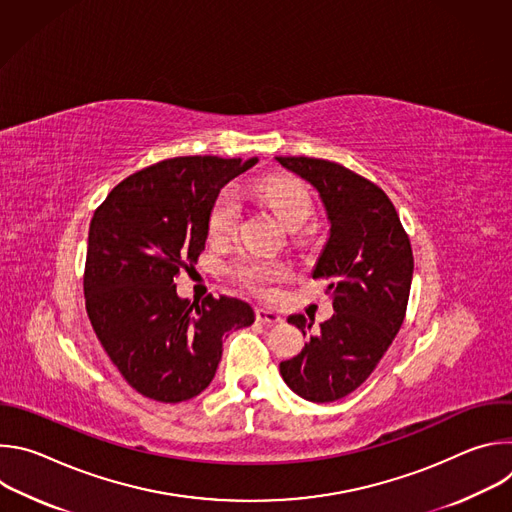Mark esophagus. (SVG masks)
Instances as JSON below:
<instances>
[{
  "label": "esophagus",
  "instance_id": "1",
  "mask_svg": "<svg viewBox=\"0 0 512 512\" xmlns=\"http://www.w3.org/2000/svg\"><path fill=\"white\" fill-rule=\"evenodd\" d=\"M255 314H257V320L263 322V324H279V322H283L281 314H277V312H273L269 308H257Z\"/></svg>",
  "mask_w": 512,
  "mask_h": 512
}]
</instances>
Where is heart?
<instances>
[{
	"instance_id": "heart-1",
	"label": "heart",
	"mask_w": 512,
	"mask_h": 512,
	"mask_svg": "<svg viewBox=\"0 0 512 512\" xmlns=\"http://www.w3.org/2000/svg\"><path fill=\"white\" fill-rule=\"evenodd\" d=\"M255 192L273 208L279 221L287 229H300L312 214V198L308 188L287 176H265L255 184ZM239 218V200L233 190H223L216 196L208 214L210 239H225L235 231ZM235 275L249 289L265 294L271 285L283 281L289 275L287 265L263 257L241 259L235 267Z\"/></svg>"
}]
</instances>
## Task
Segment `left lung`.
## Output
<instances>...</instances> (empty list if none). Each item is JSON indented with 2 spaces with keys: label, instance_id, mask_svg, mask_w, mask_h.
<instances>
[{
  "label": "left lung",
  "instance_id": "8db88e82",
  "mask_svg": "<svg viewBox=\"0 0 512 512\" xmlns=\"http://www.w3.org/2000/svg\"><path fill=\"white\" fill-rule=\"evenodd\" d=\"M306 180L328 218V241L312 277H326L334 316L302 352L279 362L296 395L330 403L358 389L395 340L413 279L411 243L389 196L367 178L318 158H275ZM304 336L314 320L287 318Z\"/></svg>",
  "mask_w": 512,
  "mask_h": 512
}]
</instances>
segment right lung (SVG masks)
Returning <instances> with one entry per match:
<instances>
[{
  "label": "right lung",
  "mask_w": 512,
  "mask_h": 512,
  "mask_svg": "<svg viewBox=\"0 0 512 512\" xmlns=\"http://www.w3.org/2000/svg\"><path fill=\"white\" fill-rule=\"evenodd\" d=\"M255 164L164 160L119 182L93 214L87 314L123 379L143 397L180 403L200 395L221 362L223 338L255 322L247 302L208 296L190 304L174 283L204 249L218 192Z\"/></svg>",
  "instance_id": "right-lung-1"
}]
</instances>
